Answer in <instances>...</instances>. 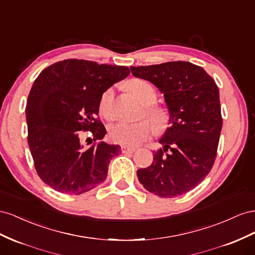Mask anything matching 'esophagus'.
Instances as JSON below:
<instances>
[{
  "label": "esophagus",
  "instance_id": "1",
  "mask_svg": "<svg viewBox=\"0 0 255 255\" xmlns=\"http://www.w3.org/2000/svg\"><path fill=\"white\" fill-rule=\"evenodd\" d=\"M134 150H135V148H133V147L125 146V145H123V146H122V151L123 152H133Z\"/></svg>",
  "mask_w": 255,
  "mask_h": 255
}]
</instances>
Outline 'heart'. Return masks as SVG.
I'll return each instance as SVG.
<instances>
[{
  "label": "heart",
  "mask_w": 255,
  "mask_h": 255,
  "mask_svg": "<svg viewBox=\"0 0 255 255\" xmlns=\"http://www.w3.org/2000/svg\"><path fill=\"white\" fill-rule=\"evenodd\" d=\"M129 91L141 101L144 106L143 114L157 131L163 130L169 122V113L164 108L154 105L157 100V92L150 83L142 79H133L128 83ZM114 89L109 87L99 99V113L107 121H112L115 118L114 111ZM152 134V127L147 121H141L133 124L121 123L111 127L109 136L112 142L125 146H137L147 141Z\"/></svg>",
  "instance_id": "b5f03b06"
}]
</instances>
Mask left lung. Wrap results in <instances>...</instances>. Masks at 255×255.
I'll return each instance as SVG.
<instances>
[{"label":"left lung","instance_id":"1","mask_svg":"<svg viewBox=\"0 0 255 255\" xmlns=\"http://www.w3.org/2000/svg\"><path fill=\"white\" fill-rule=\"evenodd\" d=\"M131 74L151 82L164 95L171 127L154 151V161L136 171L149 192L173 198L192 190L212 170L222 129L219 90L198 65L168 62L130 67Z\"/></svg>","mask_w":255,"mask_h":255}]
</instances>
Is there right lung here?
Returning a JSON list of instances; mask_svg holds the SVG:
<instances>
[{"mask_svg": "<svg viewBox=\"0 0 255 255\" xmlns=\"http://www.w3.org/2000/svg\"><path fill=\"white\" fill-rule=\"evenodd\" d=\"M129 74L126 66L70 59L50 65L36 78L25 107L27 143L43 183L68 194L104 183L121 147L101 141L107 131L97 118L99 99ZM81 131L92 132V147L79 142Z\"/></svg>", "mask_w": 255, "mask_h": 255, "instance_id": "obj_1", "label": "right lung"}]
</instances>
